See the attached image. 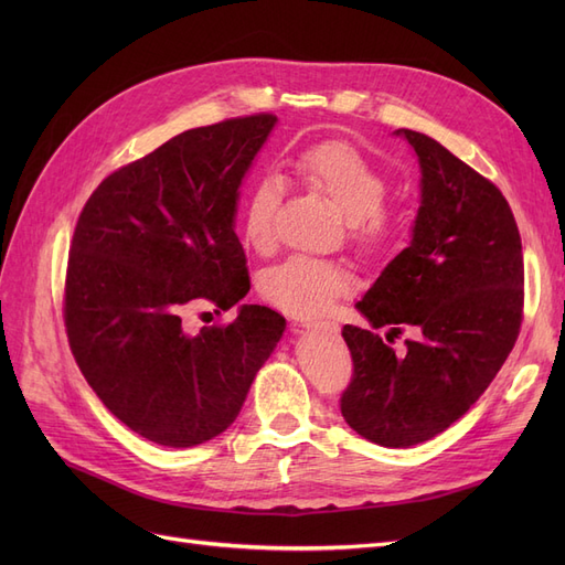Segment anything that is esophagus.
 <instances>
[{"mask_svg": "<svg viewBox=\"0 0 565 565\" xmlns=\"http://www.w3.org/2000/svg\"><path fill=\"white\" fill-rule=\"evenodd\" d=\"M303 328H309V330H322V332H330V334H337V332H339L337 322H330V320H306Z\"/></svg>", "mask_w": 565, "mask_h": 565, "instance_id": "1", "label": "esophagus"}]
</instances>
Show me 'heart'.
Wrapping results in <instances>:
<instances>
[{
	"label": "heart",
	"instance_id": "obj_1",
	"mask_svg": "<svg viewBox=\"0 0 565 565\" xmlns=\"http://www.w3.org/2000/svg\"><path fill=\"white\" fill-rule=\"evenodd\" d=\"M295 177L311 193L328 198L347 216L351 243L367 259H384L403 245V216L384 204L388 181L382 169L353 143L341 139L306 146L292 160ZM282 181L273 174L256 179L243 198V235L254 249L276 243ZM264 297L295 316H316L351 289V273L330 259L289 256L266 270Z\"/></svg>",
	"mask_w": 565,
	"mask_h": 565
}]
</instances>
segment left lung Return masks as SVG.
<instances>
[{"label":"left lung","instance_id":"8db88e82","mask_svg":"<svg viewBox=\"0 0 565 565\" xmlns=\"http://www.w3.org/2000/svg\"><path fill=\"white\" fill-rule=\"evenodd\" d=\"M422 167L413 243L358 309L386 339L344 324L353 374L339 407L347 424L384 448L446 431L483 396L523 322V249L502 191L431 136L403 129ZM413 340L396 352L392 337Z\"/></svg>","mask_w":565,"mask_h":565}]
</instances>
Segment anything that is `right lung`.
I'll return each mask as SVG.
<instances>
[{"mask_svg": "<svg viewBox=\"0 0 565 565\" xmlns=\"http://www.w3.org/2000/svg\"><path fill=\"white\" fill-rule=\"evenodd\" d=\"M276 115L188 129L115 169L84 204L65 268L63 320L84 380L131 431L191 448L226 431L282 337L285 318L245 303L185 334L195 301L228 311L249 292L233 228L237 188Z\"/></svg>", "mask_w": 565, "mask_h": 565, "instance_id": "obj_1", "label": "right lung"}]
</instances>
